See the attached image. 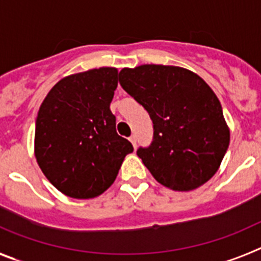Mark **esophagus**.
<instances>
[{"label": "esophagus", "mask_w": 261, "mask_h": 261, "mask_svg": "<svg viewBox=\"0 0 261 261\" xmlns=\"http://www.w3.org/2000/svg\"><path fill=\"white\" fill-rule=\"evenodd\" d=\"M129 141L132 142L133 147H136V146H137V138H136V136H135V135H133V136H130V137H129Z\"/></svg>", "instance_id": "obj_1"}]
</instances>
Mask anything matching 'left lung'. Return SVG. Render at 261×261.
<instances>
[{"label": "left lung", "mask_w": 261, "mask_h": 261, "mask_svg": "<svg viewBox=\"0 0 261 261\" xmlns=\"http://www.w3.org/2000/svg\"><path fill=\"white\" fill-rule=\"evenodd\" d=\"M120 85L149 112L154 137L137 155L158 183L187 192L211 180L230 144L221 103L193 71L145 64L124 68Z\"/></svg>", "instance_id": "1"}]
</instances>
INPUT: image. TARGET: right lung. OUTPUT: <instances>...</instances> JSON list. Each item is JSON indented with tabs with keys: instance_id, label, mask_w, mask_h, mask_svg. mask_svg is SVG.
Here are the masks:
<instances>
[{
	"instance_id": "1",
	"label": "right lung",
	"mask_w": 261,
	"mask_h": 261,
	"mask_svg": "<svg viewBox=\"0 0 261 261\" xmlns=\"http://www.w3.org/2000/svg\"><path fill=\"white\" fill-rule=\"evenodd\" d=\"M117 69H90L60 80L39 108L36 162L48 180L73 199H93L116 179L132 144L116 133L110 105Z\"/></svg>"
}]
</instances>
